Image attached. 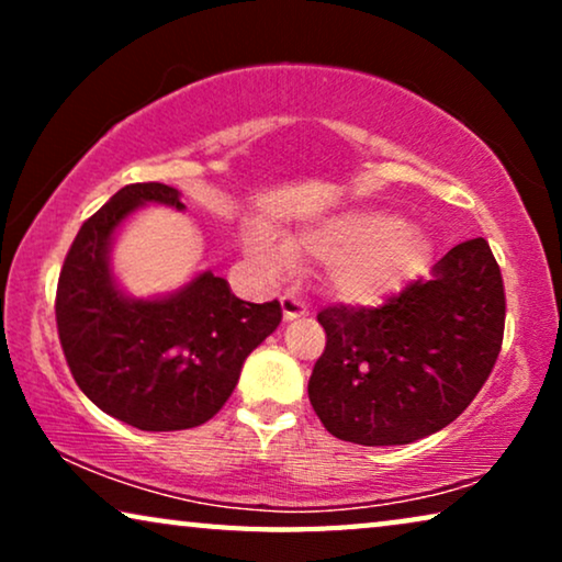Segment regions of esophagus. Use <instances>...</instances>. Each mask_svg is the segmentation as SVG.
Listing matches in <instances>:
<instances>
[{
  "instance_id": "obj_1",
  "label": "esophagus",
  "mask_w": 562,
  "mask_h": 562,
  "mask_svg": "<svg viewBox=\"0 0 562 562\" xmlns=\"http://www.w3.org/2000/svg\"><path fill=\"white\" fill-rule=\"evenodd\" d=\"M281 310H283V319H286V322L299 319V317H306V314H310V310H306V304L299 296H294V294H283L281 296Z\"/></svg>"
}]
</instances>
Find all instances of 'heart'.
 <instances>
[{"label": "heart", "instance_id": "1", "mask_svg": "<svg viewBox=\"0 0 562 562\" xmlns=\"http://www.w3.org/2000/svg\"><path fill=\"white\" fill-rule=\"evenodd\" d=\"M245 248L260 263L281 268L291 256L327 263V281L345 302L375 304L412 281L427 263L429 243L419 225L389 210L352 206L322 217L281 245L271 233L250 227Z\"/></svg>", "mask_w": 562, "mask_h": 562}]
</instances>
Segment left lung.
<instances>
[{"label": "left lung", "mask_w": 562, "mask_h": 562, "mask_svg": "<svg viewBox=\"0 0 562 562\" xmlns=\"http://www.w3.org/2000/svg\"><path fill=\"white\" fill-rule=\"evenodd\" d=\"M504 281L483 237L437 260L379 310L317 314L327 345L310 402L345 442L409 445L440 432L473 402L504 340Z\"/></svg>", "instance_id": "obj_1"}]
</instances>
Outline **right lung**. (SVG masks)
<instances>
[{
	"label": "right lung",
	"instance_id": "right-lung-1",
	"mask_svg": "<svg viewBox=\"0 0 562 562\" xmlns=\"http://www.w3.org/2000/svg\"><path fill=\"white\" fill-rule=\"evenodd\" d=\"M148 204L187 210L179 189L130 183L83 222L60 268L56 322L68 368L99 409L145 432H173L225 406L245 358L279 327L281 304L243 302L212 271L171 294H127L112 245Z\"/></svg>",
	"mask_w": 562,
	"mask_h": 562
}]
</instances>
